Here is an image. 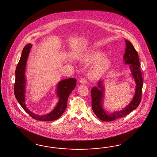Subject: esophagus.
<instances>
[{
    "instance_id": "34e87169",
    "label": "esophagus",
    "mask_w": 157,
    "mask_h": 157,
    "mask_svg": "<svg viewBox=\"0 0 157 157\" xmlns=\"http://www.w3.org/2000/svg\"><path fill=\"white\" fill-rule=\"evenodd\" d=\"M80 82L81 84H84L87 83V81L84 78H81L80 80Z\"/></svg>"
}]
</instances>
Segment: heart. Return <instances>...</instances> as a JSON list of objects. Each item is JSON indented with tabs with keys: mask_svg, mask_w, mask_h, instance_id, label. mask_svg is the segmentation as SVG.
<instances>
[{
	"mask_svg": "<svg viewBox=\"0 0 157 157\" xmlns=\"http://www.w3.org/2000/svg\"><path fill=\"white\" fill-rule=\"evenodd\" d=\"M106 53L101 51L85 53L79 57L81 63L90 64L96 63L89 71V76L96 79L102 76L112 66L113 61L108 57H105Z\"/></svg>",
	"mask_w": 157,
	"mask_h": 157,
	"instance_id": "b5f03b06",
	"label": "heart"
}]
</instances>
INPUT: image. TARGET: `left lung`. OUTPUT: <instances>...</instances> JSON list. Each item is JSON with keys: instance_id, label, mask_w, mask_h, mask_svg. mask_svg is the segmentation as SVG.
I'll return each mask as SVG.
<instances>
[{"instance_id": "left-lung-1", "label": "left lung", "mask_w": 157, "mask_h": 157, "mask_svg": "<svg viewBox=\"0 0 157 157\" xmlns=\"http://www.w3.org/2000/svg\"><path fill=\"white\" fill-rule=\"evenodd\" d=\"M125 42L126 47L124 60L126 64H130L129 69L136 84L135 95L133 97V100L125 108L120 111L114 112L112 114H109L105 112L102 107V100L105 93L104 81H98V86L97 87L94 86L92 89V108L93 112L102 121H113L125 116L137 108L141 102L143 78L140 70L138 54L129 41L125 40Z\"/></svg>"}]
</instances>
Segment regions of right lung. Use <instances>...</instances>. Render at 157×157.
<instances>
[{
  "mask_svg": "<svg viewBox=\"0 0 157 157\" xmlns=\"http://www.w3.org/2000/svg\"><path fill=\"white\" fill-rule=\"evenodd\" d=\"M32 44H28L24 47L22 51L20 59L16 67L15 71V82L14 85V94L16 100L24 110L33 118L38 121H51L60 118L67 106V101L70 94L76 85V79L70 78L59 82L57 86V96L59 98L57 104L47 115L39 116L29 111L25 103V71L28 55Z\"/></svg>",
  "mask_w": 157,
  "mask_h": 157,
  "instance_id": "1",
  "label": "right lung"
}]
</instances>
